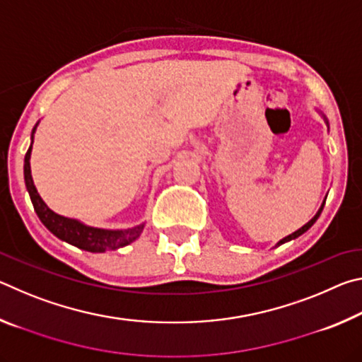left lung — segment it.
<instances>
[{
    "label": "left lung",
    "mask_w": 362,
    "mask_h": 362,
    "mask_svg": "<svg viewBox=\"0 0 362 362\" xmlns=\"http://www.w3.org/2000/svg\"><path fill=\"white\" fill-rule=\"evenodd\" d=\"M321 113V112H320ZM321 116H322V119H324V122H326V126H327V129H329V121H327V118H326V115H324V113H321ZM326 198H327V196H326ZM326 198H324V201H322V204H321V207H320V209H317V212L315 214V217L313 218H311L310 220V222H306L303 226H302V228H298L297 231H293L292 233V235H289V236H286V238H283V240H281V241H278L276 243V246H274V247H278V246H281V244H284V243H289V241H292V240H296V238H298L300 235H303V233L305 231H308L310 228H311V226H313L315 225V222H316V220L317 218H320V216H321V212H322V209H324V204H326Z\"/></svg>",
    "instance_id": "1"
}]
</instances>
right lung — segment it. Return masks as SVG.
Returning <instances> with one entry per match:
<instances>
[{
  "instance_id": "1",
  "label": "right lung",
  "mask_w": 362,
  "mask_h": 362,
  "mask_svg": "<svg viewBox=\"0 0 362 362\" xmlns=\"http://www.w3.org/2000/svg\"><path fill=\"white\" fill-rule=\"evenodd\" d=\"M40 121L36 122L32 131V144H30L25 159H23V179H25V187L32 199V204L35 207L36 216L40 217L42 225L57 236L59 240L71 244L81 250H88V252H107V250H116L119 247H124L137 240L140 233L144 231L145 222L140 225L132 226V228H122V230H108V228H99V226L86 225L84 222L78 218L65 217L60 214L49 209L47 204L42 201V198L36 189L32 177V168H30V156H32L33 148V139L36 127H38Z\"/></svg>"
}]
</instances>
